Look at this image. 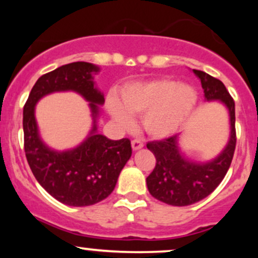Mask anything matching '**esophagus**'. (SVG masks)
<instances>
[{
	"label": "esophagus",
	"instance_id": "1",
	"mask_svg": "<svg viewBox=\"0 0 258 258\" xmlns=\"http://www.w3.org/2000/svg\"><path fill=\"white\" fill-rule=\"evenodd\" d=\"M131 144H132V149L133 150H138V149H141V148H143V142L141 141V139H133V141L131 142Z\"/></svg>",
	"mask_w": 258,
	"mask_h": 258
}]
</instances>
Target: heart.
I'll return each instance as SVG.
<instances>
[{
  "instance_id": "obj_1",
  "label": "heart",
  "mask_w": 258,
  "mask_h": 258,
  "mask_svg": "<svg viewBox=\"0 0 258 258\" xmlns=\"http://www.w3.org/2000/svg\"><path fill=\"white\" fill-rule=\"evenodd\" d=\"M195 102L197 96L191 88L168 80L138 82L122 92L123 105L131 114L146 112L144 127L156 138L172 135L193 110ZM108 109L121 125H131V116L119 99L109 97Z\"/></svg>"
}]
</instances>
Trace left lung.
Listing matches in <instances>:
<instances>
[{"instance_id": "left-lung-1", "label": "left lung", "mask_w": 258, "mask_h": 258, "mask_svg": "<svg viewBox=\"0 0 258 258\" xmlns=\"http://www.w3.org/2000/svg\"><path fill=\"white\" fill-rule=\"evenodd\" d=\"M203 85L207 100H221L230 116V138L226 149L209 164L186 161L179 154L177 136L149 142L147 148L156 159L153 172L147 177L149 193L172 206H188L203 200L217 188L232 164L236 144L235 104L226 86L209 74L194 70Z\"/></svg>"}]
</instances>
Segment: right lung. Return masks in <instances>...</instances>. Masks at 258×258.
<instances>
[{"mask_svg": "<svg viewBox=\"0 0 258 258\" xmlns=\"http://www.w3.org/2000/svg\"><path fill=\"white\" fill-rule=\"evenodd\" d=\"M98 70L91 63L75 61L44 74L32 87L23 111L24 150L29 166L37 182L53 198L69 206H90L111 194L121 170L131 158V141H111L98 135L94 125L81 146L64 153L54 152L38 137L34 109L37 100L46 94L72 90L91 103L96 119L97 104L104 102L92 78V73Z\"/></svg>", "mask_w": 258, "mask_h": 258, "instance_id": "add662e5", "label": "right lung"}]
</instances>
